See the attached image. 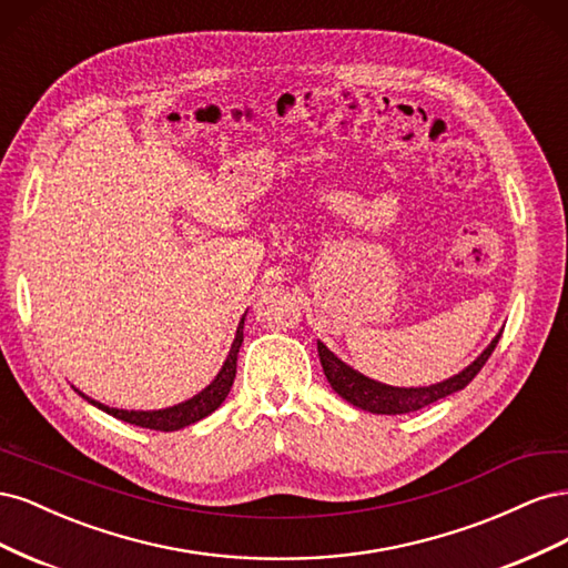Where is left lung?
<instances>
[{
	"label": "left lung",
	"mask_w": 568,
	"mask_h": 568,
	"mask_svg": "<svg viewBox=\"0 0 568 568\" xmlns=\"http://www.w3.org/2000/svg\"><path fill=\"white\" fill-rule=\"evenodd\" d=\"M500 336L503 334H497L490 346L480 353L467 369L459 372L448 382L436 384V386H426V388H395V386H386V384H379L374 379H367V376L351 369L346 363H341V359L320 341H317V353H320L322 369L326 374V382L332 384V388L341 395L343 400H348L351 405H355L359 409L374 412V415H405V412L422 409L426 405L445 398V395H453L455 390H462L464 386H467L480 372V367L488 363V357L493 355Z\"/></svg>",
	"instance_id": "8db88e82"
}]
</instances>
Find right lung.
<instances>
[{"instance_id":"add662e5","label":"right lung","mask_w":568,"mask_h":568,"mask_svg":"<svg viewBox=\"0 0 568 568\" xmlns=\"http://www.w3.org/2000/svg\"><path fill=\"white\" fill-rule=\"evenodd\" d=\"M242 341H244V317L242 322H239V329H236V338L232 343V351L225 359V365H222L220 374L215 376V382L203 388L199 395H194L192 400H186L182 405H175V407H168V409H156V412H128V409H115V407H106L101 405L92 398H88V395L80 393L84 400L97 405L99 409L109 412L111 417L120 419V422H128V424H134V426H142V428H153V432H178V428H184L189 424H194L203 417H209L211 412H215L222 400L227 398V393L234 384V376H236V355H239V348H242Z\"/></svg>"}]
</instances>
